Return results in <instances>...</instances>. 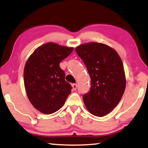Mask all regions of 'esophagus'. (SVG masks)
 Segmentation results:
<instances>
[{
    "label": "esophagus",
    "instance_id": "1",
    "mask_svg": "<svg viewBox=\"0 0 148 148\" xmlns=\"http://www.w3.org/2000/svg\"><path fill=\"white\" fill-rule=\"evenodd\" d=\"M72 88H73L74 90H76L77 86V84H72Z\"/></svg>",
    "mask_w": 148,
    "mask_h": 148
}]
</instances>
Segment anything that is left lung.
Masks as SVG:
<instances>
[{
	"label": "left lung",
	"mask_w": 148,
	"mask_h": 148,
	"mask_svg": "<svg viewBox=\"0 0 148 148\" xmlns=\"http://www.w3.org/2000/svg\"><path fill=\"white\" fill-rule=\"evenodd\" d=\"M91 78V88L83 96L84 103L94 116L102 117L118 104L126 87L121 58L114 49L99 42L76 47Z\"/></svg>",
	"instance_id": "left-lung-1"
}]
</instances>
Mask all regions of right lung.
Instances as JSON below:
<instances>
[{
  "label": "right lung",
  "instance_id": "obj_1",
  "mask_svg": "<svg viewBox=\"0 0 148 148\" xmlns=\"http://www.w3.org/2000/svg\"><path fill=\"white\" fill-rule=\"evenodd\" d=\"M73 49L48 42L37 48L27 60L23 73L27 95L34 108L44 114L57 111L71 92L60 63Z\"/></svg>",
  "mask_w": 148,
  "mask_h": 148
}]
</instances>
